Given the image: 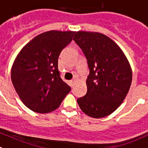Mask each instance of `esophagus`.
Segmentation results:
<instances>
[{"instance_id": "esophagus-1", "label": "esophagus", "mask_w": 148, "mask_h": 148, "mask_svg": "<svg viewBox=\"0 0 148 148\" xmlns=\"http://www.w3.org/2000/svg\"><path fill=\"white\" fill-rule=\"evenodd\" d=\"M75 82H76V79H71V80L69 81L70 86H71V87H72V86H74V83H75Z\"/></svg>"}]
</instances>
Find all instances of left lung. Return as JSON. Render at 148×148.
<instances>
[{
    "label": "left lung",
    "instance_id": "left-lung-1",
    "mask_svg": "<svg viewBox=\"0 0 148 148\" xmlns=\"http://www.w3.org/2000/svg\"><path fill=\"white\" fill-rule=\"evenodd\" d=\"M74 40L83 52L89 69L87 93L77 99V103L89 116H107L128 93L132 81L130 64L120 48L105 34L77 32Z\"/></svg>",
    "mask_w": 148,
    "mask_h": 148
}]
</instances>
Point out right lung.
<instances>
[{"label":"right lung","mask_w":148,"mask_h":148,"mask_svg":"<svg viewBox=\"0 0 148 148\" xmlns=\"http://www.w3.org/2000/svg\"><path fill=\"white\" fill-rule=\"evenodd\" d=\"M74 33H42L17 56L12 68V82L23 103L30 110L40 114L53 111L70 92L71 88L58 71V58L71 42Z\"/></svg>","instance_id":"right-lung-1"}]
</instances>
